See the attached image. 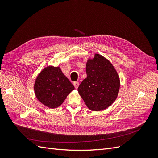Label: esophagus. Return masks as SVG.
I'll use <instances>...</instances> for the list:
<instances>
[{"label": "esophagus", "instance_id": "obj_1", "mask_svg": "<svg viewBox=\"0 0 158 158\" xmlns=\"http://www.w3.org/2000/svg\"><path fill=\"white\" fill-rule=\"evenodd\" d=\"M73 85H74L75 88H76V89H77V88L79 87V82H75L74 83H73Z\"/></svg>", "mask_w": 158, "mask_h": 158}]
</instances>
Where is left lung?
I'll return each mask as SVG.
<instances>
[{"mask_svg": "<svg viewBox=\"0 0 158 158\" xmlns=\"http://www.w3.org/2000/svg\"><path fill=\"white\" fill-rule=\"evenodd\" d=\"M87 77L77 90L92 111H98L109 107L116 100L120 89V77L112 63L101 54L89 58L86 65Z\"/></svg>", "mask_w": 158, "mask_h": 158, "instance_id": "left-lung-1", "label": "left lung"}]
</instances>
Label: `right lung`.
Instances as JSON below:
<instances>
[{
	"mask_svg": "<svg viewBox=\"0 0 158 158\" xmlns=\"http://www.w3.org/2000/svg\"><path fill=\"white\" fill-rule=\"evenodd\" d=\"M74 89L60 66H48L44 68L38 75L34 85L38 100L52 109L60 106Z\"/></svg>",
	"mask_w": 158,
	"mask_h": 158,
	"instance_id": "add662e5",
	"label": "right lung"
}]
</instances>
